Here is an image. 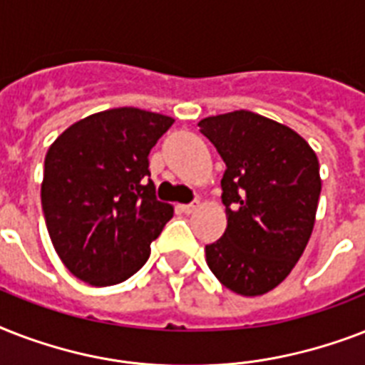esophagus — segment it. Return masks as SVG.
Here are the masks:
<instances>
[{
    "label": "esophagus",
    "instance_id": "34e87169",
    "mask_svg": "<svg viewBox=\"0 0 365 365\" xmlns=\"http://www.w3.org/2000/svg\"><path fill=\"white\" fill-rule=\"evenodd\" d=\"M197 206H199V202H191V205H180L178 206V210L182 212V214H193V212L197 210Z\"/></svg>",
    "mask_w": 365,
    "mask_h": 365
}]
</instances>
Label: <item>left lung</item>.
<instances>
[{
    "instance_id": "8db88e82",
    "label": "left lung",
    "mask_w": 365,
    "mask_h": 365,
    "mask_svg": "<svg viewBox=\"0 0 365 365\" xmlns=\"http://www.w3.org/2000/svg\"><path fill=\"white\" fill-rule=\"evenodd\" d=\"M199 126L227 166V229L206 246V263L235 294L263 295L288 277L311 239L322 189L317 153L289 126L246 110Z\"/></svg>"
}]
</instances>
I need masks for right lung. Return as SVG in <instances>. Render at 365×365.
<instances>
[{
	"mask_svg": "<svg viewBox=\"0 0 365 365\" xmlns=\"http://www.w3.org/2000/svg\"><path fill=\"white\" fill-rule=\"evenodd\" d=\"M172 117L115 108L66 128L45 157L41 205L66 269L91 286H113L140 271L151 242L174 216L155 197L149 159Z\"/></svg>",
	"mask_w": 365,
	"mask_h": 365,
	"instance_id": "add662e5",
	"label": "right lung"
}]
</instances>
